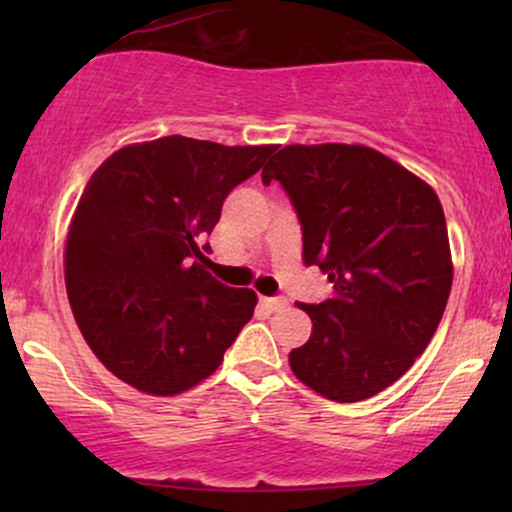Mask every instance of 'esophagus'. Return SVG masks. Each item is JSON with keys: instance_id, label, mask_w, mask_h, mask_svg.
Masks as SVG:
<instances>
[{"instance_id": "esophagus-1", "label": "esophagus", "mask_w": 512, "mask_h": 512, "mask_svg": "<svg viewBox=\"0 0 512 512\" xmlns=\"http://www.w3.org/2000/svg\"><path fill=\"white\" fill-rule=\"evenodd\" d=\"M260 303H262V308H267L269 313H276V310H281V308H286V298H267V296H262L260 298Z\"/></svg>"}]
</instances>
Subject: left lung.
Here are the masks:
<instances>
[{"label": "left lung", "mask_w": 512, "mask_h": 512, "mask_svg": "<svg viewBox=\"0 0 512 512\" xmlns=\"http://www.w3.org/2000/svg\"><path fill=\"white\" fill-rule=\"evenodd\" d=\"M279 180L303 231V262L334 284L301 303L313 334L293 375L332 402H361L411 368L452 286L448 226L431 185L361 144L284 146L262 182Z\"/></svg>", "instance_id": "8db88e82"}]
</instances>
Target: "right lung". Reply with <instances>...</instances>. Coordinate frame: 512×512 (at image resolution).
I'll return each instance as SVG.
<instances>
[{
    "label": "right lung",
    "mask_w": 512,
    "mask_h": 512,
    "mask_svg": "<svg viewBox=\"0 0 512 512\" xmlns=\"http://www.w3.org/2000/svg\"><path fill=\"white\" fill-rule=\"evenodd\" d=\"M276 146H223L173 134L105 158L74 211L64 281L76 325L110 373L158 397L221 366L255 291L204 269L202 240L223 199Z\"/></svg>",
    "instance_id": "right-lung-1"
}]
</instances>
